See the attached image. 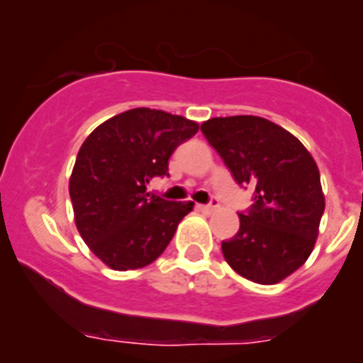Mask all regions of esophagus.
I'll use <instances>...</instances> for the list:
<instances>
[{"mask_svg": "<svg viewBox=\"0 0 363 363\" xmlns=\"http://www.w3.org/2000/svg\"><path fill=\"white\" fill-rule=\"evenodd\" d=\"M216 208H217V201L216 199H212V203H208V204H199V210H201V212H204V213L213 212Z\"/></svg>", "mask_w": 363, "mask_h": 363, "instance_id": "1", "label": "esophagus"}]
</instances>
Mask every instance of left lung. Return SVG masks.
I'll use <instances>...</instances> for the list:
<instances>
[{
    "label": "left lung",
    "mask_w": 363,
    "mask_h": 363,
    "mask_svg": "<svg viewBox=\"0 0 363 363\" xmlns=\"http://www.w3.org/2000/svg\"><path fill=\"white\" fill-rule=\"evenodd\" d=\"M201 131L254 204L223 241L226 263L250 281L274 285L307 261L325 210L313 155L281 125L252 115L219 116Z\"/></svg>",
    "instance_id": "8db88e82"
}]
</instances>
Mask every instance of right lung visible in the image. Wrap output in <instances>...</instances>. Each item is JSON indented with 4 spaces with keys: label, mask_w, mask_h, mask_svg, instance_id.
Masks as SVG:
<instances>
[{
    "label": "right lung",
    "mask_w": 363,
    "mask_h": 363,
    "mask_svg": "<svg viewBox=\"0 0 363 363\" xmlns=\"http://www.w3.org/2000/svg\"><path fill=\"white\" fill-rule=\"evenodd\" d=\"M199 124L159 109L137 107L113 116L86 138L69 181L74 223L94 256L113 270H135L166 250L194 203L147 191L168 175L175 147Z\"/></svg>",
    "instance_id": "1"
}]
</instances>
